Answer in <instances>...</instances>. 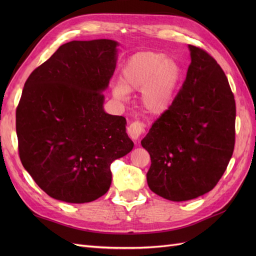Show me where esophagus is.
<instances>
[{
	"instance_id": "1",
	"label": "esophagus",
	"mask_w": 256,
	"mask_h": 256,
	"mask_svg": "<svg viewBox=\"0 0 256 256\" xmlns=\"http://www.w3.org/2000/svg\"><path fill=\"white\" fill-rule=\"evenodd\" d=\"M144 131H145L144 124L138 120L131 122L130 126L128 127V134L131 138H132V140H138V138L144 134Z\"/></svg>"
}]
</instances>
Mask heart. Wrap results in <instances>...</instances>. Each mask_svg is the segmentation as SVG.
<instances>
[{
  "label": "heart",
  "instance_id": "1",
  "mask_svg": "<svg viewBox=\"0 0 256 256\" xmlns=\"http://www.w3.org/2000/svg\"><path fill=\"white\" fill-rule=\"evenodd\" d=\"M182 79L180 64L160 52L134 54L122 70L120 82L112 86L115 99L127 100L129 92H141L144 109L152 115L164 114L171 106Z\"/></svg>",
  "mask_w": 256,
  "mask_h": 256
}]
</instances>
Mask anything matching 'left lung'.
Wrapping results in <instances>:
<instances>
[{
	"label": "left lung",
	"mask_w": 256,
	"mask_h": 256,
	"mask_svg": "<svg viewBox=\"0 0 256 256\" xmlns=\"http://www.w3.org/2000/svg\"><path fill=\"white\" fill-rule=\"evenodd\" d=\"M189 50L182 88L141 141L152 160L150 189L174 202L212 190L235 145L236 104L226 76L205 50Z\"/></svg>",
	"instance_id": "8db88e82"
}]
</instances>
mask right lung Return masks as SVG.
Listing matches in <instances>:
<instances>
[{
	"instance_id": "add662e5",
	"label": "right lung",
	"mask_w": 256,
	"mask_h": 256,
	"mask_svg": "<svg viewBox=\"0 0 256 256\" xmlns=\"http://www.w3.org/2000/svg\"><path fill=\"white\" fill-rule=\"evenodd\" d=\"M118 42L74 40L30 74L16 111L22 166L53 198L88 203L106 194L111 164L131 152L126 118L104 110Z\"/></svg>"
}]
</instances>
